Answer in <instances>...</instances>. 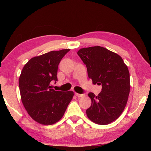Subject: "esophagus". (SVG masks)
Returning a JSON list of instances; mask_svg holds the SVG:
<instances>
[{
    "instance_id": "esophagus-1",
    "label": "esophagus",
    "mask_w": 151,
    "mask_h": 151,
    "mask_svg": "<svg viewBox=\"0 0 151 151\" xmlns=\"http://www.w3.org/2000/svg\"><path fill=\"white\" fill-rule=\"evenodd\" d=\"M75 94H76L77 97H83V96H85V94H79V93H76Z\"/></svg>"
}]
</instances>
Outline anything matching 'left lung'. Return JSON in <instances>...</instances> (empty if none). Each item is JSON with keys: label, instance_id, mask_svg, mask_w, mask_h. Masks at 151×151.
<instances>
[{"label": "left lung", "instance_id": "1", "mask_svg": "<svg viewBox=\"0 0 151 151\" xmlns=\"http://www.w3.org/2000/svg\"><path fill=\"white\" fill-rule=\"evenodd\" d=\"M87 67L94 84L102 86L101 93H89L91 106L86 110L89 119L99 125H107L120 116L130 93V74L122 57L99 47L83 48L77 52Z\"/></svg>", "mask_w": 151, "mask_h": 151}]
</instances>
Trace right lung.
I'll return each mask as SVG.
<instances>
[{
    "instance_id": "obj_1",
    "label": "right lung",
    "mask_w": 151,
    "mask_h": 151,
    "mask_svg": "<svg viewBox=\"0 0 151 151\" xmlns=\"http://www.w3.org/2000/svg\"><path fill=\"white\" fill-rule=\"evenodd\" d=\"M70 49L52 51L31 58L19 79L22 104L34 120L52 125L60 120L72 100V91H55L50 86L58 81L59 63Z\"/></svg>"
}]
</instances>
